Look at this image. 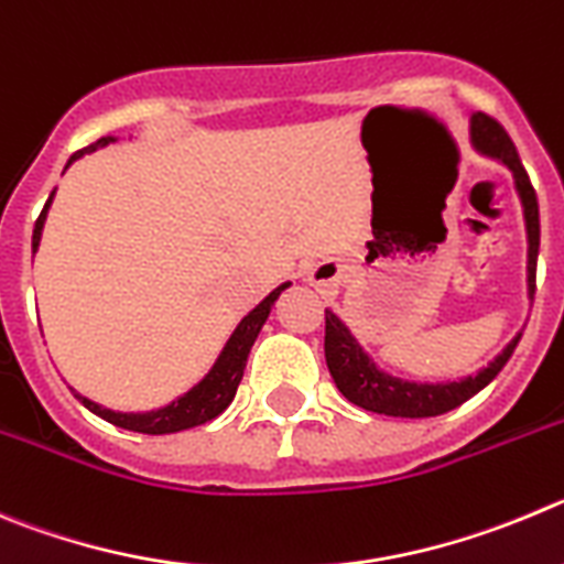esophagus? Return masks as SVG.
<instances>
[{"mask_svg":"<svg viewBox=\"0 0 564 564\" xmlns=\"http://www.w3.org/2000/svg\"><path fill=\"white\" fill-rule=\"evenodd\" d=\"M336 281H339V270H336L330 261H319V264H314L312 270H308V283H312V286L325 289Z\"/></svg>","mask_w":564,"mask_h":564,"instance_id":"34e87169","label":"esophagus"}]
</instances>
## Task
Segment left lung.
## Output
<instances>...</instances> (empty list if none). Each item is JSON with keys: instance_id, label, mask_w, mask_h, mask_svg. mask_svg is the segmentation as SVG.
I'll return each instance as SVG.
<instances>
[{"instance_id": "8db88e82", "label": "left lung", "mask_w": 564, "mask_h": 564, "mask_svg": "<svg viewBox=\"0 0 564 564\" xmlns=\"http://www.w3.org/2000/svg\"><path fill=\"white\" fill-rule=\"evenodd\" d=\"M470 144L478 155L498 161L507 166L514 177V192H518L520 208H523L525 225V292L529 300L534 297V272H536V252H540V208H536V194L531 188L529 175L520 163L518 150L507 130L484 113L470 116ZM520 339V330L512 336L507 347L496 359H489L473 376H462L456 381H412V378L392 376L389 370L378 367V361L367 354L356 334L345 325V319L325 308V361H328L330 378L336 389L345 394L347 401L367 412L387 414V417H436L451 409L470 401L473 394L481 392L503 365L514 354V345Z\"/></svg>"}]
</instances>
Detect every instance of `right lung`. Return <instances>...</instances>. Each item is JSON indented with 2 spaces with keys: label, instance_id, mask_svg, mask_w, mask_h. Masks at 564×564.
I'll return each mask as SVG.
<instances>
[{
  "label": "right lung",
  "instance_id": "add662e5",
  "mask_svg": "<svg viewBox=\"0 0 564 564\" xmlns=\"http://www.w3.org/2000/svg\"><path fill=\"white\" fill-rule=\"evenodd\" d=\"M113 141L119 139H116V135H105V139L94 141L91 147H86V150L75 152V155L68 158L66 170L77 161V158L91 155V152L102 150V147L113 144ZM52 199H55V192L50 194L44 210H41L39 223H35L33 252H39L41 234H44V223H46V214H50ZM289 286H292V281L281 283V286L272 289V292L267 294L256 308H250V312L239 319L234 334L228 336V341H225V347L219 350L217 361L210 365V370L205 372L192 389H186L183 394H177L175 401L166 403V406L150 409V412H116V409H108L102 406V403L91 401V398H86V394H77V392L75 394L83 401V406H86L88 412L97 414V417L108 420V423L119 425V429L139 431V434H175V431L194 429V425H203L208 423V420L219 417V414H223L225 409L230 406V401L236 398V389H239L241 376H245L247 356H250L252 341L258 339V334H261V328H264L267 317H270L272 306H275V300L281 297L283 289Z\"/></svg>",
  "mask_w": 564,
  "mask_h": 564
}]
</instances>
